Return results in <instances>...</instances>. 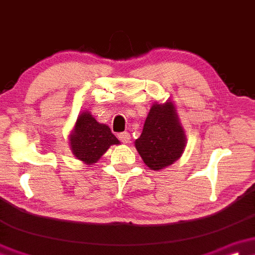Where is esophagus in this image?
I'll use <instances>...</instances> for the list:
<instances>
[{
    "instance_id": "1",
    "label": "esophagus",
    "mask_w": 255,
    "mask_h": 255,
    "mask_svg": "<svg viewBox=\"0 0 255 255\" xmlns=\"http://www.w3.org/2000/svg\"><path fill=\"white\" fill-rule=\"evenodd\" d=\"M119 139L123 142V143H130L131 136L128 132H122L119 133Z\"/></svg>"
}]
</instances>
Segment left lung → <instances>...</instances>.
<instances>
[{"label":"left lung","mask_w":255,"mask_h":255,"mask_svg":"<svg viewBox=\"0 0 255 255\" xmlns=\"http://www.w3.org/2000/svg\"><path fill=\"white\" fill-rule=\"evenodd\" d=\"M187 138L174 102H154L144 120L141 136L135 147L142 160L152 170L171 165L182 155Z\"/></svg>","instance_id":"left-lung-1"}]
</instances>
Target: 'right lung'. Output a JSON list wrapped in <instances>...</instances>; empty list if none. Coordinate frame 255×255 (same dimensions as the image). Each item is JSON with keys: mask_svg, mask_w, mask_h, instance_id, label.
I'll use <instances>...</instances> for the list:
<instances>
[{"mask_svg": "<svg viewBox=\"0 0 255 255\" xmlns=\"http://www.w3.org/2000/svg\"><path fill=\"white\" fill-rule=\"evenodd\" d=\"M119 143L108 125L98 123L87 109L79 114L69 135L73 155L86 165L97 163L112 144Z\"/></svg>", "mask_w": 255, "mask_h": 255, "instance_id": "1", "label": "right lung"}]
</instances>
